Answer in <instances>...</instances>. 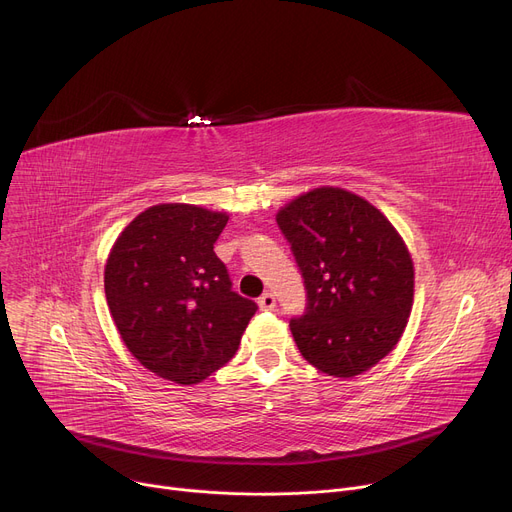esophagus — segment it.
Wrapping results in <instances>:
<instances>
[{"instance_id": "1", "label": "esophagus", "mask_w": 512, "mask_h": 512, "mask_svg": "<svg viewBox=\"0 0 512 512\" xmlns=\"http://www.w3.org/2000/svg\"><path fill=\"white\" fill-rule=\"evenodd\" d=\"M259 309L261 311H272V309H276V297L272 292H265V294H261V299H259Z\"/></svg>"}]
</instances>
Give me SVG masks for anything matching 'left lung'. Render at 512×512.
I'll use <instances>...</instances> for the list:
<instances>
[{
    "mask_svg": "<svg viewBox=\"0 0 512 512\" xmlns=\"http://www.w3.org/2000/svg\"><path fill=\"white\" fill-rule=\"evenodd\" d=\"M276 220L305 278L307 313L290 321L301 355L346 380L378 365L413 309L415 267L407 242L367 199L317 186Z\"/></svg>",
    "mask_w": 512,
    "mask_h": 512,
    "instance_id": "1",
    "label": "left lung"
}]
</instances>
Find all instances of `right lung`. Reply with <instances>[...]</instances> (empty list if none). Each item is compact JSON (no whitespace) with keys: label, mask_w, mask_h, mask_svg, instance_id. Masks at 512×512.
<instances>
[{"label":"right lung","mask_w":512,"mask_h":512,"mask_svg":"<svg viewBox=\"0 0 512 512\" xmlns=\"http://www.w3.org/2000/svg\"><path fill=\"white\" fill-rule=\"evenodd\" d=\"M226 224V211L159 203L120 232L105 261V299L122 342L145 369L180 386L228 363L257 311L230 290L213 253Z\"/></svg>","instance_id":"1"}]
</instances>
